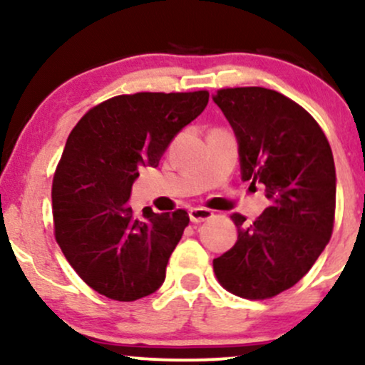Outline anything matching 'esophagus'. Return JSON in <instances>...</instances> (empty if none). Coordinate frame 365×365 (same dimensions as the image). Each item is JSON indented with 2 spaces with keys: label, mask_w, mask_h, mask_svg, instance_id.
I'll use <instances>...</instances> for the list:
<instances>
[{
  "label": "esophagus",
  "mask_w": 365,
  "mask_h": 365,
  "mask_svg": "<svg viewBox=\"0 0 365 365\" xmlns=\"http://www.w3.org/2000/svg\"><path fill=\"white\" fill-rule=\"evenodd\" d=\"M188 216H190L192 223H202V221L209 220L212 216V211H209L206 207H194L188 211Z\"/></svg>",
  "instance_id": "34e87169"
}]
</instances>
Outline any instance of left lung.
I'll list each match as a JSON object with an SVG mask.
<instances>
[{
  "mask_svg": "<svg viewBox=\"0 0 365 365\" xmlns=\"http://www.w3.org/2000/svg\"><path fill=\"white\" fill-rule=\"evenodd\" d=\"M238 140L242 180L264 187L269 206L252 223L233 212L235 245L212 261L225 290L249 300L299 283L328 245L336 207L329 142L300 104L264 87L216 92Z\"/></svg>",
  "mask_w": 365,
  "mask_h": 365,
  "instance_id": "1",
  "label": "left lung"
}]
</instances>
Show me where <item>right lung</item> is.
Wrapping results in <instances>:
<instances>
[{
	"instance_id": "add662e5",
	"label": "right lung",
	"mask_w": 365,
	"mask_h": 365,
	"mask_svg": "<svg viewBox=\"0 0 365 365\" xmlns=\"http://www.w3.org/2000/svg\"><path fill=\"white\" fill-rule=\"evenodd\" d=\"M209 92H137L106 99L78 120L53 177L54 238L75 273L111 300L132 302L165 282L188 226L183 209L135 216L142 166L159 165L175 135L207 106Z\"/></svg>"
}]
</instances>
